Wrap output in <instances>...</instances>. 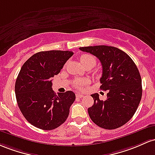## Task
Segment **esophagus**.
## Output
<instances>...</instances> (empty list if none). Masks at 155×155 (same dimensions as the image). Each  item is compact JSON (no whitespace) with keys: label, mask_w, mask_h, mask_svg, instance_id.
Masks as SVG:
<instances>
[{"label":"esophagus","mask_w":155,"mask_h":155,"mask_svg":"<svg viewBox=\"0 0 155 155\" xmlns=\"http://www.w3.org/2000/svg\"><path fill=\"white\" fill-rule=\"evenodd\" d=\"M76 97H78V98H82V97H84V94H76Z\"/></svg>","instance_id":"esophagus-1"}]
</instances>
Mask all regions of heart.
<instances>
[{
    "label": "heart",
    "mask_w": 155,
    "mask_h": 155,
    "mask_svg": "<svg viewBox=\"0 0 155 155\" xmlns=\"http://www.w3.org/2000/svg\"><path fill=\"white\" fill-rule=\"evenodd\" d=\"M81 63L83 64V66H86L87 64H91V65L94 66L96 64V60H95V58L93 56V55H89V54H84L81 56ZM86 84V81L84 80L78 79L76 80L74 82V86L76 87V88H78V89H81L82 87Z\"/></svg>",
    "instance_id": "b5f03b06"
}]
</instances>
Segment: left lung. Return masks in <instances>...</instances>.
I'll return each mask as SVG.
<instances>
[{
  "mask_svg": "<svg viewBox=\"0 0 155 155\" xmlns=\"http://www.w3.org/2000/svg\"><path fill=\"white\" fill-rule=\"evenodd\" d=\"M100 61L102 74L100 88L107 91V100L93 94L94 105L88 109L94 124L106 130H114L133 117L142 97L141 78L132 58L119 48L106 45L80 48Z\"/></svg>",
  "mask_w": 155,
  "mask_h": 155,
  "instance_id": "8db88e82",
  "label": "left lung"
}]
</instances>
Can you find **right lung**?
<instances>
[{
	"mask_svg": "<svg viewBox=\"0 0 155 155\" xmlns=\"http://www.w3.org/2000/svg\"><path fill=\"white\" fill-rule=\"evenodd\" d=\"M72 55L69 50L41 51L22 65L15 83L17 105L25 119L36 127L54 130L68 117L75 94L67 91L56 95L52 89V78Z\"/></svg>",
	"mask_w": 155,
	"mask_h": 155,
	"instance_id": "obj_1",
	"label": "right lung"
}]
</instances>
